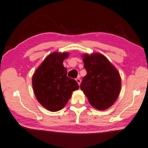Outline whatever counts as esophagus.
<instances>
[{
    "mask_svg": "<svg viewBox=\"0 0 148 148\" xmlns=\"http://www.w3.org/2000/svg\"><path fill=\"white\" fill-rule=\"evenodd\" d=\"M76 82H77V83H78V84H79V85H80V84H81V80L80 79V78H76Z\"/></svg>",
    "mask_w": 148,
    "mask_h": 148,
    "instance_id": "esophagus-1",
    "label": "esophagus"
}]
</instances>
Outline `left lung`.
Returning a JSON list of instances; mask_svg holds the SVG:
<instances>
[{"mask_svg":"<svg viewBox=\"0 0 148 148\" xmlns=\"http://www.w3.org/2000/svg\"><path fill=\"white\" fill-rule=\"evenodd\" d=\"M83 63L87 74L83 78L81 90L94 108L108 109L116 100L121 90L118 71L101 54L84 55Z\"/></svg>","mask_w":148,"mask_h":148,"instance_id":"1","label":"left lung"}]
</instances>
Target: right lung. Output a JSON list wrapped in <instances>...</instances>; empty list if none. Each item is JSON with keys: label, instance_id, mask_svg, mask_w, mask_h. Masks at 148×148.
Instances as JSON below:
<instances>
[{"label": "right lung", "instance_id": "add662e5", "mask_svg": "<svg viewBox=\"0 0 148 148\" xmlns=\"http://www.w3.org/2000/svg\"><path fill=\"white\" fill-rule=\"evenodd\" d=\"M67 56L68 53L50 54L33 76L32 86L36 97L49 111L61 110L70 99L72 92L79 88L75 80L67 76V69L63 63Z\"/></svg>", "mask_w": 148, "mask_h": 148}]
</instances>
